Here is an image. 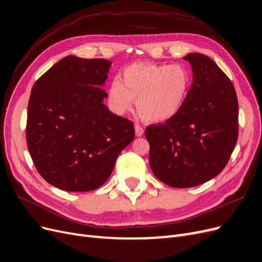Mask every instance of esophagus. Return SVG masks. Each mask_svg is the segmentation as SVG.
Instances as JSON below:
<instances>
[{
    "instance_id": "esophagus-1",
    "label": "esophagus",
    "mask_w": 262,
    "mask_h": 262,
    "mask_svg": "<svg viewBox=\"0 0 262 262\" xmlns=\"http://www.w3.org/2000/svg\"><path fill=\"white\" fill-rule=\"evenodd\" d=\"M134 129H136V136L137 137H142V134H143V132H144L143 128H142V126L139 125V124H136Z\"/></svg>"
}]
</instances>
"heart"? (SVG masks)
Returning a JSON list of instances; mask_svg holds the SVG:
<instances>
[{"label": "heart", "mask_w": 262, "mask_h": 262, "mask_svg": "<svg viewBox=\"0 0 262 262\" xmlns=\"http://www.w3.org/2000/svg\"><path fill=\"white\" fill-rule=\"evenodd\" d=\"M190 74L181 64L156 66L134 63L124 68L109 86L108 100L118 113L131 109L137 100L140 117L148 122H164L175 116L186 100Z\"/></svg>", "instance_id": "heart-1"}]
</instances>
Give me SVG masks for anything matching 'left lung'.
<instances>
[{
  "mask_svg": "<svg viewBox=\"0 0 262 262\" xmlns=\"http://www.w3.org/2000/svg\"><path fill=\"white\" fill-rule=\"evenodd\" d=\"M192 69V86L179 112L165 123L149 125V166L173 188H190L224 169L238 138V100L234 85L202 53L184 58Z\"/></svg>",
  "mask_w": 262,
  "mask_h": 262,
  "instance_id": "left-lung-1",
  "label": "left lung"
}]
</instances>
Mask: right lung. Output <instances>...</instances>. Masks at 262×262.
Masks as SVG:
<instances>
[{
  "label": "right lung",
  "instance_id": "1",
  "mask_svg": "<svg viewBox=\"0 0 262 262\" xmlns=\"http://www.w3.org/2000/svg\"><path fill=\"white\" fill-rule=\"evenodd\" d=\"M112 62L68 55L31 89L26 141L40 176L71 192L92 191L112 175L134 139V124L113 114L101 89Z\"/></svg>",
  "mask_w": 262,
  "mask_h": 262
}]
</instances>
